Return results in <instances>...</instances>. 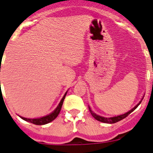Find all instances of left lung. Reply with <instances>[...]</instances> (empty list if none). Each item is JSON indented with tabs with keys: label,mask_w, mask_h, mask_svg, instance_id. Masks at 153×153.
I'll return each instance as SVG.
<instances>
[{
	"label": "left lung",
	"mask_w": 153,
	"mask_h": 153,
	"mask_svg": "<svg viewBox=\"0 0 153 153\" xmlns=\"http://www.w3.org/2000/svg\"><path fill=\"white\" fill-rule=\"evenodd\" d=\"M142 100H143V99H141V100L139 102V103L137 104V105H136L134 108H133L131 110V111H128V112H126V114H122V115H119V116L117 117H101L99 116V115H97V114H95L94 112H93V111H92L91 109H90V107L89 106V111H90V114H92V116L93 117L95 118V119L96 120L99 121V122H102V123H109V124H112V123H117L119 122V121L122 120H123L124 118L126 117L128 115H129L130 114H131L132 111H134V110L136 109V108L138 107V105H140V103H141Z\"/></svg>",
	"instance_id": "left-lung-1"
}]
</instances>
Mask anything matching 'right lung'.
Listing matches in <instances>:
<instances>
[{
	"label": "right lung",
	"instance_id": "right-lung-1",
	"mask_svg": "<svg viewBox=\"0 0 153 153\" xmlns=\"http://www.w3.org/2000/svg\"><path fill=\"white\" fill-rule=\"evenodd\" d=\"M66 93H67V92L65 93L64 96H63V97L62 98L61 101H60V102L59 103L58 106L56 108V109L54 110L52 113H51L50 114L47 115V116L42 117H40V118H36V119H28V118L22 117H20L22 118V120H24L27 121V122L31 123H33V124H35V125H39V126L45 125V124H47V123H48L51 122V121L54 120L55 119L57 116H58L59 113H60V110H61L62 105H63V101H64L65 97H66Z\"/></svg>",
	"mask_w": 153,
	"mask_h": 153
}]
</instances>
